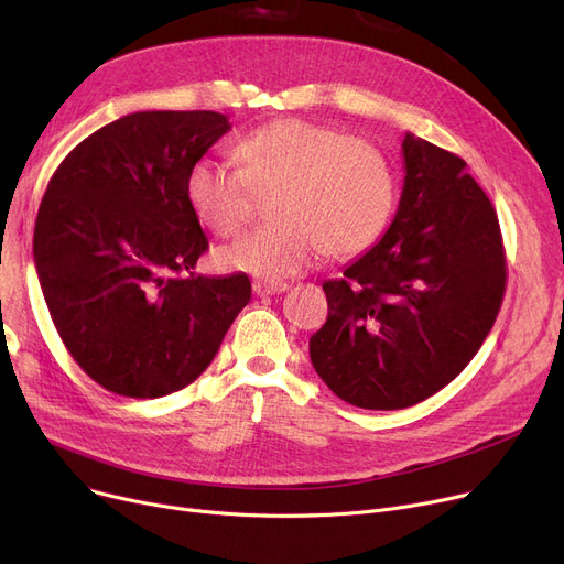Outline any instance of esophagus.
<instances>
[{"label": "esophagus", "mask_w": 564, "mask_h": 564, "mask_svg": "<svg viewBox=\"0 0 564 564\" xmlns=\"http://www.w3.org/2000/svg\"><path fill=\"white\" fill-rule=\"evenodd\" d=\"M290 285L285 281H253V292L258 297H267V294L285 292Z\"/></svg>", "instance_id": "esophagus-1"}]
</instances>
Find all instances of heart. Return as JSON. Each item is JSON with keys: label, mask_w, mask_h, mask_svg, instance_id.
Instances as JSON below:
<instances>
[{"label": "heart", "mask_w": 564, "mask_h": 564, "mask_svg": "<svg viewBox=\"0 0 564 564\" xmlns=\"http://www.w3.org/2000/svg\"><path fill=\"white\" fill-rule=\"evenodd\" d=\"M235 160L240 169L203 158L185 183L194 215L219 237L240 235L256 215V194L274 192V224L219 253L230 270L279 281L308 270L322 251L359 256L393 215L391 162L338 128L281 118L237 141Z\"/></svg>", "instance_id": "obj_1"}]
</instances>
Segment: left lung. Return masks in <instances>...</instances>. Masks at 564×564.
I'll return each instance as SVG.
<instances>
[{
	"instance_id": "1",
	"label": "left lung",
	"mask_w": 564,
	"mask_h": 564,
	"mask_svg": "<svg viewBox=\"0 0 564 564\" xmlns=\"http://www.w3.org/2000/svg\"><path fill=\"white\" fill-rule=\"evenodd\" d=\"M404 187L387 235L327 281L329 315L311 336L322 381L361 409H404L476 357L508 283L498 217L455 153L402 141Z\"/></svg>"
}]
</instances>
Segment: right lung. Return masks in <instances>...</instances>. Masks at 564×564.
<instances>
[{"mask_svg": "<svg viewBox=\"0 0 564 564\" xmlns=\"http://www.w3.org/2000/svg\"><path fill=\"white\" fill-rule=\"evenodd\" d=\"M228 130L217 111H137L50 177L34 230L43 297L70 357L116 395L189 387L251 300L247 274H194L207 237L187 173Z\"/></svg>", "mask_w": 564, "mask_h": 564, "instance_id": "obj_1", "label": "right lung"}]
</instances>
